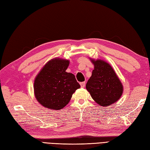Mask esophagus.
<instances>
[{"instance_id":"esophagus-1","label":"esophagus","mask_w":150,"mask_h":150,"mask_svg":"<svg viewBox=\"0 0 150 150\" xmlns=\"http://www.w3.org/2000/svg\"><path fill=\"white\" fill-rule=\"evenodd\" d=\"M80 84L81 87H83V88L85 87V86H86V83H85V82H81Z\"/></svg>"}]
</instances>
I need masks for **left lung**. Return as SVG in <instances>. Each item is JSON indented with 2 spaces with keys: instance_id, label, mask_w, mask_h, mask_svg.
Here are the masks:
<instances>
[{
  "instance_id": "obj_1",
  "label": "left lung",
  "mask_w": 150,
  "mask_h": 150,
  "mask_svg": "<svg viewBox=\"0 0 150 150\" xmlns=\"http://www.w3.org/2000/svg\"><path fill=\"white\" fill-rule=\"evenodd\" d=\"M89 59L94 64V70L86 83V89L98 105H112L122 95L123 84L108 63L102 59Z\"/></svg>"
}]
</instances>
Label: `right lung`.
Returning a JSON list of instances; mask_svg holds the SVG:
<instances>
[{
    "label": "right lung",
    "instance_id": "add662e5",
    "mask_svg": "<svg viewBox=\"0 0 150 150\" xmlns=\"http://www.w3.org/2000/svg\"><path fill=\"white\" fill-rule=\"evenodd\" d=\"M68 59L55 57L42 68L34 81V94L42 106L61 110L67 106L76 89L80 87L72 73L67 72Z\"/></svg>",
    "mask_w": 150,
    "mask_h": 150
}]
</instances>
